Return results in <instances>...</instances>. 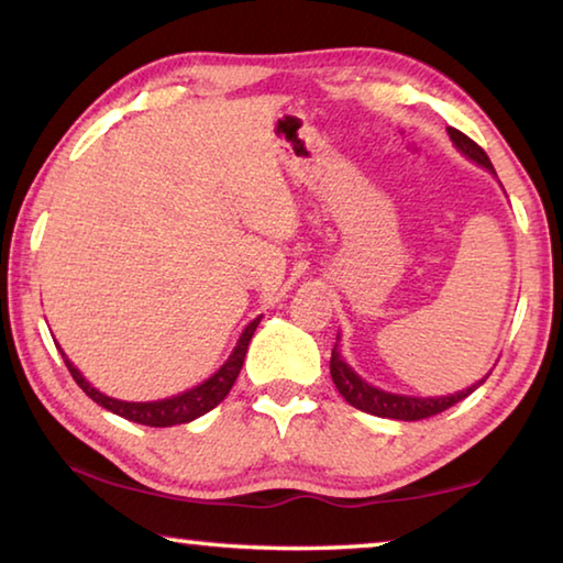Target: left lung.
<instances>
[{"label": "left lung", "mask_w": 563, "mask_h": 563, "mask_svg": "<svg viewBox=\"0 0 563 563\" xmlns=\"http://www.w3.org/2000/svg\"><path fill=\"white\" fill-rule=\"evenodd\" d=\"M450 131V139L452 144L462 151L466 158H472L474 164H479L482 168H487L494 174V166L489 156L484 154L482 146H476L470 136H464L462 131L456 129H446ZM497 176V174H494ZM340 340V338H338ZM330 375H332V383H335L338 393L345 397V402H350L352 407L362 409V412L367 415H375V417H387V419H402V422H415V419H427V417H434L444 412V409H450L452 405L462 402L464 397H470L476 387L484 385V379L479 383H474L472 387L462 389V393H454V395H446V397H407V395H393V393H385V389L367 385L365 379H362L355 369H352L345 360H342L340 350H338V342L335 347H332V357H330Z\"/></svg>", "instance_id": "1"}]
</instances>
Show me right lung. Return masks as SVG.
<instances>
[{"instance_id":"1","label":"right lung","mask_w":563,"mask_h":563,"mask_svg":"<svg viewBox=\"0 0 563 563\" xmlns=\"http://www.w3.org/2000/svg\"><path fill=\"white\" fill-rule=\"evenodd\" d=\"M261 318H255L251 325L243 330V335H241V340H238V345L233 347L231 357H228L223 365H221V369H218V373H213L211 377H208L206 383L190 387V389H186V393H180V395L166 397V399H156V402H123V399H113L109 395H103V393H99L97 387H91L87 379H84V375L71 365V360L66 357L64 352H62V357L66 362V367H69L71 377L76 379V385H79L84 393H87L93 399V402L101 405L103 409H109V412L119 415L123 419H129V422H139V424H146V427L186 424V422H194L196 417L211 412V409L216 405H221L223 399H225V395L231 393L235 377H238V373H241V367H243L247 345H251V338H253L255 328H258Z\"/></svg>"}]
</instances>
